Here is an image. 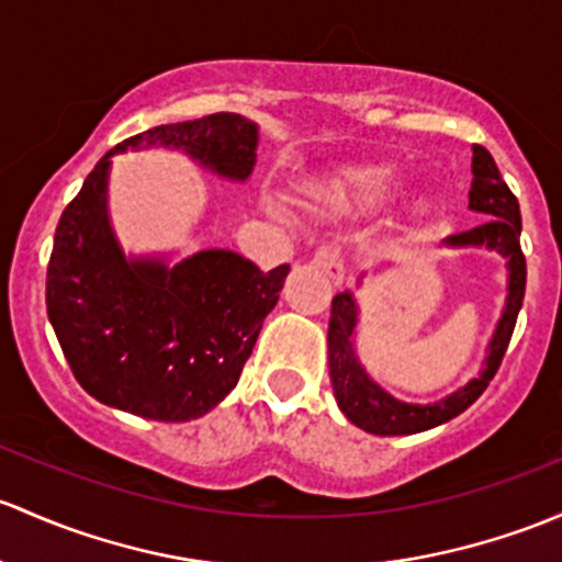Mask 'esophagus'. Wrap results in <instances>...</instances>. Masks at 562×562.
Instances as JSON below:
<instances>
[{
    "label": "esophagus",
    "instance_id": "obj_1",
    "mask_svg": "<svg viewBox=\"0 0 562 562\" xmlns=\"http://www.w3.org/2000/svg\"><path fill=\"white\" fill-rule=\"evenodd\" d=\"M315 266H317V269L326 271L334 285H341V282H345V261H341L339 247H334V245L317 247Z\"/></svg>",
    "mask_w": 562,
    "mask_h": 562
}]
</instances>
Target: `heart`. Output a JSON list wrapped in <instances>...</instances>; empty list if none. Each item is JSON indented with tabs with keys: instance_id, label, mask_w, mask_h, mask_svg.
Returning <instances> with one entry per match:
<instances>
[{
	"instance_id": "obj_1",
	"label": "heart",
	"mask_w": 562,
	"mask_h": 562,
	"mask_svg": "<svg viewBox=\"0 0 562 562\" xmlns=\"http://www.w3.org/2000/svg\"><path fill=\"white\" fill-rule=\"evenodd\" d=\"M398 188V175L387 167H350L326 177L315 186V199L321 204L341 206L350 204H380Z\"/></svg>"
}]
</instances>
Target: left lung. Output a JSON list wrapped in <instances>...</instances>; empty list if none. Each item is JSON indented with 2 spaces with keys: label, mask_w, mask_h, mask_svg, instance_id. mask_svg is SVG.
Instances as JSON below:
<instances>
[{
  "label": "left lung",
  "mask_w": 562,
  "mask_h": 562,
  "mask_svg": "<svg viewBox=\"0 0 562 562\" xmlns=\"http://www.w3.org/2000/svg\"><path fill=\"white\" fill-rule=\"evenodd\" d=\"M471 172H474V180H471L469 206L474 212H480L484 221L480 226L469 228V232L450 234L445 239V245L495 250L498 256L506 258V269H509V296H506L504 315H501L493 339H490L482 374L476 380H471L465 387L454 390L447 398L436 401V404H404V401L393 398L387 390H382L366 374L356 350H352V334H356L358 326L356 299H352L350 291L336 293L334 301H330L328 321L330 385H334L336 404L345 412L347 420L363 428L366 434L409 436L458 417L460 412L469 409L484 393V387L490 385V380L498 371L501 360H504L506 347H509L512 330H515L519 306H522L525 299V277H528L522 247H519L522 217H519L517 196L504 182L487 147L474 145Z\"/></svg>",
  "instance_id": "left-lung-1"
}]
</instances>
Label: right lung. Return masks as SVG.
I'll use <instances>...</instances> for the list:
<instances>
[{"mask_svg": "<svg viewBox=\"0 0 562 562\" xmlns=\"http://www.w3.org/2000/svg\"><path fill=\"white\" fill-rule=\"evenodd\" d=\"M142 145L175 147L210 172L247 180L258 126L215 112L112 147L61 212L45 304L86 393L147 420L188 423L236 387L291 266L261 271L232 250H202L175 266L123 256L108 217L110 158Z\"/></svg>", "mask_w": 562, "mask_h": 562, "instance_id": "1", "label": "right lung"}]
</instances>
